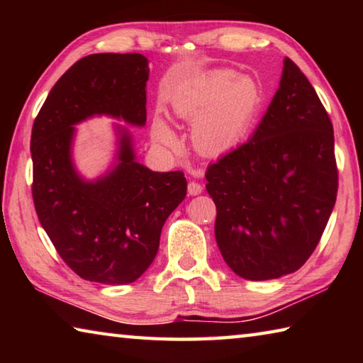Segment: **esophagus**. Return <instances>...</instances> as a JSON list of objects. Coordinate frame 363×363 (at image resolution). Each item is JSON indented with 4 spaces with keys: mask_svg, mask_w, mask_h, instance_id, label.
<instances>
[{
    "mask_svg": "<svg viewBox=\"0 0 363 363\" xmlns=\"http://www.w3.org/2000/svg\"><path fill=\"white\" fill-rule=\"evenodd\" d=\"M187 192H189V195H200L201 192H203V186L195 181H190L187 186Z\"/></svg>",
    "mask_w": 363,
    "mask_h": 363,
    "instance_id": "esophagus-1",
    "label": "esophagus"
}]
</instances>
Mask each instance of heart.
Listing matches in <instances>:
<instances>
[{"label": "heart", "mask_w": 363, "mask_h": 363, "mask_svg": "<svg viewBox=\"0 0 363 363\" xmlns=\"http://www.w3.org/2000/svg\"><path fill=\"white\" fill-rule=\"evenodd\" d=\"M259 89L248 77L219 69L192 73L171 93V115L192 123V143L203 155L232 150L247 136L259 107ZM152 139L163 149L179 145L167 115L152 121Z\"/></svg>", "instance_id": "heart-1"}]
</instances>
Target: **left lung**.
<instances>
[{
  "label": "left lung",
  "mask_w": 363,
  "mask_h": 363,
  "mask_svg": "<svg viewBox=\"0 0 363 363\" xmlns=\"http://www.w3.org/2000/svg\"><path fill=\"white\" fill-rule=\"evenodd\" d=\"M206 181L216 243L238 277L279 279L309 259L336 201L335 136L291 59L253 136L210 164Z\"/></svg>",
  "instance_id": "1"
}]
</instances>
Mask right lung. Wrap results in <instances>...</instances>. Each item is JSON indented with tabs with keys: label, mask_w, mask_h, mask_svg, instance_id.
I'll list each match as a JSON object with an SVG mask.
<instances>
[{
	"label": "right lung",
	"mask_w": 363,
	"mask_h": 363,
	"mask_svg": "<svg viewBox=\"0 0 363 363\" xmlns=\"http://www.w3.org/2000/svg\"><path fill=\"white\" fill-rule=\"evenodd\" d=\"M147 79L143 54H91L59 78L33 123L36 214L67 266L96 284L136 281L155 259L164 220L187 194L181 171L157 173L138 162L131 133L118 123L106 173L86 179L73 162L78 123L106 115L145 125Z\"/></svg>",
	"instance_id": "right-lung-1"
}]
</instances>
